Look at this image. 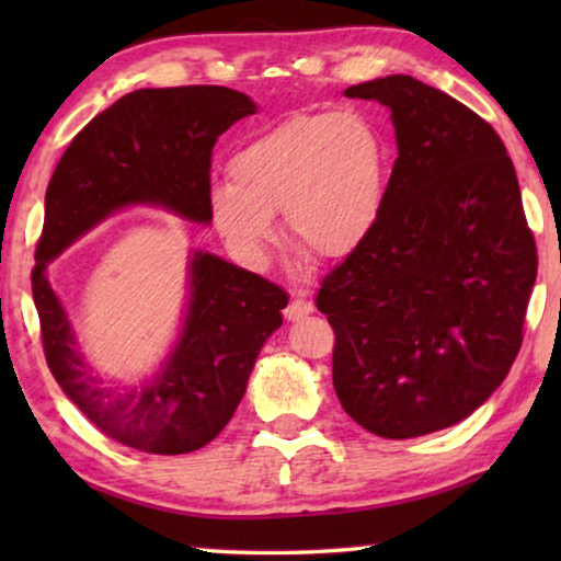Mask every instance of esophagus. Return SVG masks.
I'll list each match as a JSON object with an SVG mask.
<instances>
[{"label":"esophagus","instance_id":"esophagus-1","mask_svg":"<svg viewBox=\"0 0 561 561\" xmlns=\"http://www.w3.org/2000/svg\"><path fill=\"white\" fill-rule=\"evenodd\" d=\"M311 311H314V307H311V301H309V291L299 289L291 294V301H289V307L284 309V317H287L289 321H299L307 314H311Z\"/></svg>","mask_w":561,"mask_h":561}]
</instances>
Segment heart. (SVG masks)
Here are the masks:
<instances>
[{"label":"heart","mask_w":561,"mask_h":561,"mask_svg":"<svg viewBox=\"0 0 561 561\" xmlns=\"http://www.w3.org/2000/svg\"><path fill=\"white\" fill-rule=\"evenodd\" d=\"M388 148L351 111L294 113L244 144L230 183L210 187V213L227 242L260 252L284 210L291 244L317 260L341 257L371 230L383 207Z\"/></svg>","instance_id":"1"}]
</instances>
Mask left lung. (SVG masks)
<instances>
[{"instance_id":"obj_1","label":"left lung","mask_w":561,"mask_h":561,"mask_svg":"<svg viewBox=\"0 0 561 561\" xmlns=\"http://www.w3.org/2000/svg\"><path fill=\"white\" fill-rule=\"evenodd\" d=\"M391 108L398 158L368 234L317 294L344 411L381 438L450 428L505 381L537 279L515 165L478 113L413 76L346 89Z\"/></svg>"}]
</instances>
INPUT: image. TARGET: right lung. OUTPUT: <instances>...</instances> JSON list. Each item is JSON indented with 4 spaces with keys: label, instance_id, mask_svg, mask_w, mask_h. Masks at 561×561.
Here are the masks:
<instances>
[{
    "label": "right lung",
    "instance_id": "right-lung-1",
    "mask_svg": "<svg viewBox=\"0 0 561 561\" xmlns=\"http://www.w3.org/2000/svg\"><path fill=\"white\" fill-rule=\"evenodd\" d=\"M250 113V96L225 87L133 91L76 133L46 187L32 270L46 364L101 433L140 453L183 455L220 435L262 344L282 327L287 294L260 274L195 252L190 309L173 356L156 381L123 393L103 388L83 366L46 262L130 203L210 222L213 148Z\"/></svg>",
    "mask_w": 561,
    "mask_h": 561
}]
</instances>
